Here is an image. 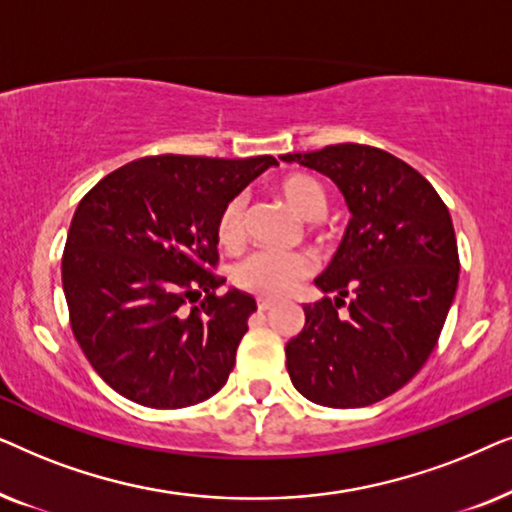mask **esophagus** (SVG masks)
Masks as SVG:
<instances>
[{
	"label": "esophagus",
	"instance_id": "esophagus-1",
	"mask_svg": "<svg viewBox=\"0 0 512 512\" xmlns=\"http://www.w3.org/2000/svg\"><path fill=\"white\" fill-rule=\"evenodd\" d=\"M256 307H258V312H268V310H272V307H275V303H272V300L258 298L256 300Z\"/></svg>",
	"mask_w": 512,
	"mask_h": 512
}]
</instances>
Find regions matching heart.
Returning a JSON list of instances; mask_svg holds the SVG:
<instances>
[{"label": "heart", "instance_id": "1", "mask_svg": "<svg viewBox=\"0 0 512 512\" xmlns=\"http://www.w3.org/2000/svg\"><path fill=\"white\" fill-rule=\"evenodd\" d=\"M279 195L303 219H319L326 212V191L310 174H289L279 181ZM244 209L247 198L233 195L216 219V240L221 247L237 249L244 240ZM314 261L303 251L261 249L244 256L233 268L237 289L263 300H277L296 291L312 275Z\"/></svg>", "mask_w": 512, "mask_h": 512}]
</instances>
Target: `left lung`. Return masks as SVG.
<instances>
[{"label": "left lung", "mask_w": 512, "mask_h": 512, "mask_svg": "<svg viewBox=\"0 0 512 512\" xmlns=\"http://www.w3.org/2000/svg\"><path fill=\"white\" fill-rule=\"evenodd\" d=\"M282 160L333 179L352 212L314 279L338 296L303 305V331L286 345L291 382L328 408L373 405L419 373L443 331L459 282L452 216L415 167L375 146L333 144Z\"/></svg>", "instance_id": "8db88e82"}]
</instances>
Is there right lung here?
Instances as JSON below:
<instances>
[{
    "label": "right lung",
    "instance_id": "obj_1",
    "mask_svg": "<svg viewBox=\"0 0 512 512\" xmlns=\"http://www.w3.org/2000/svg\"><path fill=\"white\" fill-rule=\"evenodd\" d=\"M272 156H146L83 195L62 254L74 338L95 373L146 408L207 401L228 382L256 300L230 289L216 219ZM188 302H198L188 311Z\"/></svg>",
    "mask_w": 512,
    "mask_h": 512
}]
</instances>
